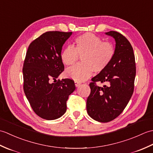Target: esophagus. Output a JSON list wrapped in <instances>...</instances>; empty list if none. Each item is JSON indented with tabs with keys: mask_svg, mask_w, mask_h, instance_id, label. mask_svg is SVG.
Listing matches in <instances>:
<instances>
[{
	"mask_svg": "<svg viewBox=\"0 0 153 153\" xmlns=\"http://www.w3.org/2000/svg\"><path fill=\"white\" fill-rule=\"evenodd\" d=\"M75 85H76V87H78L81 85V82H77V81H75Z\"/></svg>",
	"mask_w": 153,
	"mask_h": 153,
	"instance_id": "1",
	"label": "esophagus"
}]
</instances>
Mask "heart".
Segmentation results:
<instances>
[{"label": "heart", "instance_id": "1", "mask_svg": "<svg viewBox=\"0 0 153 153\" xmlns=\"http://www.w3.org/2000/svg\"><path fill=\"white\" fill-rule=\"evenodd\" d=\"M116 53L114 45L103 41L91 33H85L77 37L74 47L68 46L62 51L61 60L68 66H74L82 56L83 62L66 71V76L77 82L85 81L93 74L101 72L108 66Z\"/></svg>", "mask_w": 153, "mask_h": 153}]
</instances>
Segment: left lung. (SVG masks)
Wrapping results in <instances>:
<instances>
[{
  "label": "left lung",
  "mask_w": 153,
  "mask_h": 153,
  "mask_svg": "<svg viewBox=\"0 0 153 153\" xmlns=\"http://www.w3.org/2000/svg\"><path fill=\"white\" fill-rule=\"evenodd\" d=\"M106 34L115 39V55L108 66L91 79L86 105L89 116L99 122L112 121L123 112L134 93L136 74L135 55L129 41L117 31ZM98 81L107 85L99 87Z\"/></svg>",
  "instance_id": "obj_1"
}]
</instances>
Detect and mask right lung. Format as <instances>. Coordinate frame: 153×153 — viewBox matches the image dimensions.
<instances>
[{"instance_id": "obj_1", "label": "right lung", "mask_w": 153, "mask_h": 153, "mask_svg": "<svg viewBox=\"0 0 153 153\" xmlns=\"http://www.w3.org/2000/svg\"><path fill=\"white\" fill-rule=\"evenodd\" d=\"M71 34L45 32L27 48L23 66L24 91L32 109L41 118L53 120L62 116L66 111L68 97L76 89L72 79L56 80L64 70L60 58L62 48Z\"/></svg>"}]
</instances>
